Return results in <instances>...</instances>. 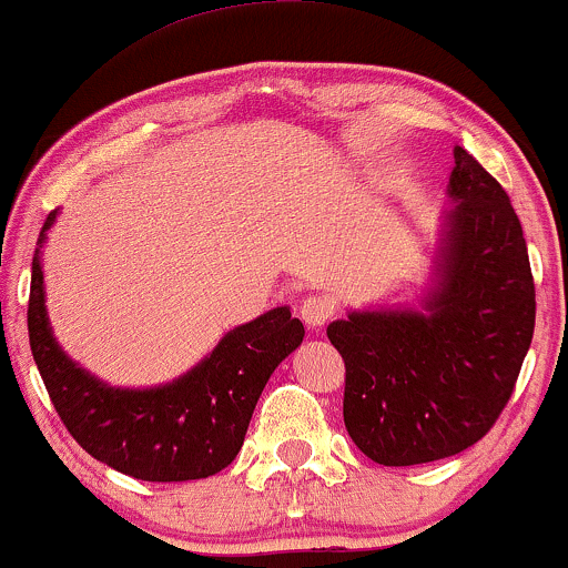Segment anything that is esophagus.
Instances as JSON below:
<instances>
[{"mask_svg":"<svg viewBox=\"0 0 568 568\" xmlns=\"http://www.w3.org/2000/svg\"><path fill=\"white\" fill-rule=\"evenodd\" d=\"M298 317L310 325V328H321L334 317V304L323 296H310L304 298L302 306H298Z\"/></svg>","mask_w":568,"mask_h":568,"instance_id":"obj_1","label":"esophagus"}]
</instances>
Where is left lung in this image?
Returning <instances> with one entry per match:
<instances>
[{"label": "left lung", "instance_id": "1", "mask_svg": "<svg viewBox=\"0 0 568 568\" xmlns=\"http://www.w3.org/2000/svg\"><path fill=\"white\" fill-rule=\"evenodd\" d=\"M429 280L416 306L328 325L347 366L344 425L384 467L446 459L491 429L534 336V280L510 197L454 146Z\"/></svg>", "mask_w": 568, "mask_h": 568}]
</instances>
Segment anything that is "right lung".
Instances as JSON below:
<instances>
[{
    "mask_svg": "<svg viewBox=\"0 0 568 568\" xmlns=\"http://www.w3.org/2000/svg\"><path fill=\"white\" fill-rule=\"evenodd\" d=\"M55 219L58 211L44 221L31 262L29 342L63 425L90 456L130 478L173 484L221 473L243 448L270 376L304 342L302 321L291 317V306H275L226 331L179 379L114 387L71 361L53 336L42 247Z\"/></svg>",
    "mask_w": 568,
    "mask_h": 568,
    "instance_id": "right-lung-1",
    "label": "right lung"
}]
</instances>
